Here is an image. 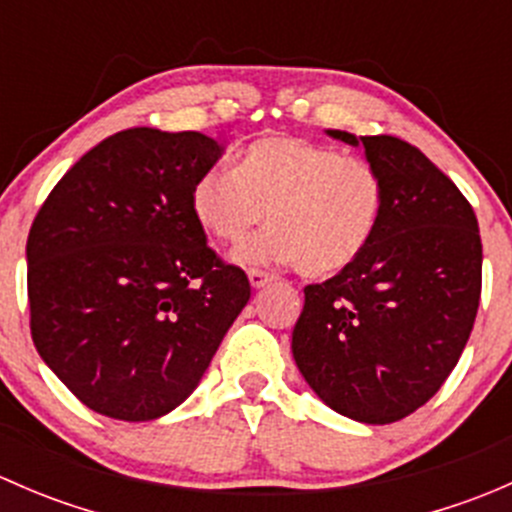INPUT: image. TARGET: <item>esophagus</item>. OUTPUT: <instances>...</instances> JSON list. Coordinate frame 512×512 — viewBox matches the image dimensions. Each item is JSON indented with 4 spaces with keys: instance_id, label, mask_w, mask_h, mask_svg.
<instances>
[{
    "instance_id": "34e87169",
    "label": "esophagus",
    "mask_w": 512,
    "mask_h": 512,
    "mask_svg": "<svg viewBox=\"0 0 512 512\" xmlns=\"http://www.w3.org/2000/svg\"><path fill=\"white\" fill-rule=\"evenodd\" d=\"M247 277H250V285L257 287V289L265 287L267 282H272V275H270V272H265V270H250V272H247Z\"/></svg>"
}]
</instances>
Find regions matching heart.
<instances>
[{
	"label": "heart",
	"mask_w": 512,
	"mask_h": 512,
	"mask_svg": "<svg viewBox=\"0 0 512 512\" xmlns=\"http://www.w3.org/2000/svg\"><path fill=\"white\" fill-rule=\"evenodd\" d=\"M198 225L220 242H240L265 220L270 230L235 252L242 265H294L332 277L366 252L384 213L374 165L299 136H265L235 170L213 165L190 193Z\"/></svg>",
	"instance_id": "heart-1"
}]
</instances>
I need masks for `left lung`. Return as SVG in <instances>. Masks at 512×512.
<instances>
[{
  "mask_svg": "<svg viewBox=\"0 0 512 512\" xmlns=\"http://www.w3.org/2000/svg\"><path fill=\"white\" fill-rule=\"evenodd\" d=\"M329 136L364 146L384 213L364 255L304 287L292 354L314 394L361 423L414 414L461 359L480 302L478 220L446 173L394 136Z\"/></svg>",
  "mask_w": 512,
  "mask_h": 512,
  "instance_id": "1",
  "label": "left lung"
}]
</instances>
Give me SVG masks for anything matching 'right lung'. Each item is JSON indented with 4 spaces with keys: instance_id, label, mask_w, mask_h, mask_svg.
Returning a JSON list of instances; mask_svg holds the SVG:
<instances>
[{
    "instance_id": "obj_1",
    "label": "right lung",
    "mask_w": 512,
    "mask_h": 512,
    "mask_svg": "<svg viewBox=\"0 0 512 512\" xmlns=\"http://www.w3.org/2000/svg\"><path fill=\"white\" fill-rule=\"evenodd\" d=\"M220 156L198 131L128 128L76 160L36 213L34 347L96 414L151 421L183 404L250 299L190 208Z\"/></svg>"
}]
</instances>
